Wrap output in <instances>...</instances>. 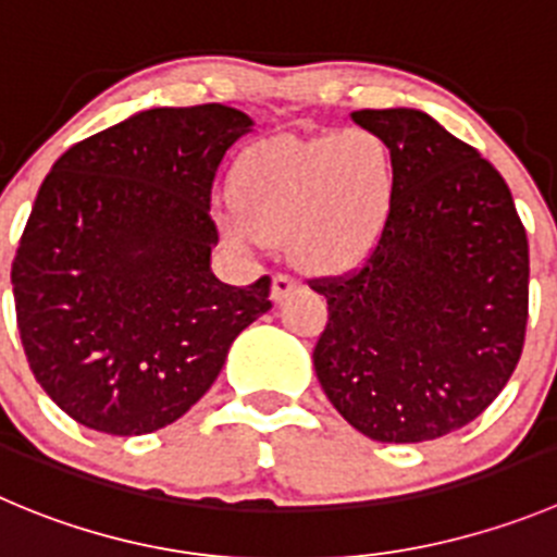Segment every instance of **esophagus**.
<instances>
[{"mask_svg":"<svg viewBox=\"0 0 557 557\" xmlns=\"http://www.w3.org/2000/svg\"><path fill=\"white\" fill-rule=\"evenodd\" d=\"M296 288V280L288 277V274H274L272 280V299L274 302H283L285 296Z\"/></svg>","mask_w":557,"mask_h":557,"instance_id":"esophagus-1","label":"esophagus"}]
</instances>
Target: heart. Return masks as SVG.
I'll return each mask as SVG.
<instances>
[{"label": "heart", "instance_id": "b5f03b06", "mask_svg": "<svg viewBox=\"0 0 557 557\" xmlns=\"http://www.w3.org/2000/svg\"><path fill=\"white\" fill-rule=\"evenodd\" d=\"M231 189L220 227L233 247L261 249L267 238L288 236L299 267L341 272L382 238L396 202V161L371 128L274 137L238 156Z\"/></svg>", "mask_w": 557, "mask_h": 557}]
</instances>
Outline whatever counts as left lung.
I'll return each mask as SVG.
<instances>
[{
	"label": "left lung",
	"instance_id": "1",
	"mask_svg": "<svg viewBox=\"0 0 557 557\" xmlns=\"http://www.w3.org/2000/svg\"><path fill=\"white\" fill-rule=\"evenodd\" d=\"M351 121L396 161V202L349 277L313 280L330 321L313 349L332 407L376 443H425L490 407L528 324V236L503 175L420 109Z\"/></svg>",
	"mask_w": 557,
	"mask_h": 557
}]
</instances>
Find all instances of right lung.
<instances>
[{"label": "right lung", "mask_w": 557, "mask_h": 557, "mask_svg": "<svg viewBox=\"0 0 557 557\" xmlns=\"http://www.w3.org/2000/svg\"><path fill=\"white\" fill-rule=\"evenodd\" d=\"M222 103L156 107L67 148L40 184L13 258L21 343L46 396L114 436L189 412L238 332L272 308L211 272V184L252 132Z\"/></svg>", "instance_id": "obj_1"}]
</instances>
